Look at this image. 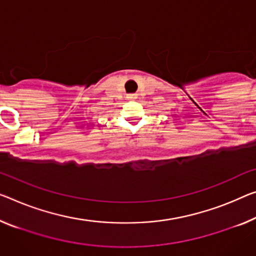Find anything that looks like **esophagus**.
Instances as JSON below:
<instances>
[{"label": "esophagus", "instance_id": "1", "mask_svg": "<svg viewBox=\"0 0 256 256\" xmlns=\"http://www.w3.org/2000/svg\"><path fill=\"white\" fill-rule=\"evenodd\" d=\"M127 98L129 100H136V98H137V95H136V94H130V95L127 96Z\"/></svg>", "mask_w": 256, "mask_h": 256}]
</instances>
